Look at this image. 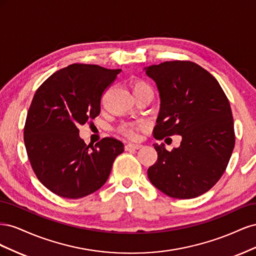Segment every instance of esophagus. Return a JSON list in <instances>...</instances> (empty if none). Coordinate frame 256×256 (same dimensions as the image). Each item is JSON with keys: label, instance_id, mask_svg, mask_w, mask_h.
Wrapping results in <instances>:
<instances>
[{"label": "esophagus", "instance_id": "obj_1", "mask_svg": "<svg viewBox=\"0 0 256 256\" xmlns=\"http://www.w3.org/2000/svg\"><path fill=\"white\" fill-rule=\"evenodd\" d=\"M142 145L141 144H134V143H128L126 146H125V150H138L141 148Z\"/></svg>", "mask_w": 256, "mask_h": 256}]
</instances>
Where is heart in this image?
<instances>
[{
	"instance_id": "1",
	"label": "heart",
	"mask_w": 256,
	"mask_h": 256,
	"mask_svg": "<svg viewBox=\"0 0 256 256\" xmlns=\"http://www.w3.org/2000/svg\"><path fill=\"white\" fill-rule=\"evenodd\" d=\"M130 88L134 98L144 95L146 92H152V88L148 84L141 79H134L130 82ZM146 127L144 122H124L120 126L118 132L128 138H136L138 136V132Z\"/></svg>"
}]
</instances>
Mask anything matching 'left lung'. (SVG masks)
Returning a JSON list of instances; mask_svg holds the SVG:
<instances>
[{
	"mask_svg": "<svg viewBox=\"0 0 256 256\" xmlns=\"http://www.w3.org/2000/svg\"><path fill=\"white\" fill-rule=\"evenodd\" d=\"M145 72L161 102L154 138H182L171 152L154 144L158 159L147 170L150 180L171 198L202 196L218 182L235 146L228 99L214 76L190 60L164 62Z\"/></svg>",
	"mask_w": 256,
	"mask_h": 256,
	"instance_id": "left-lung-1",
	"label": "left lung"
}]
</instances>
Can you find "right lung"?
Segmentation results:
<instances>
[{"label": "right lung", "mask_w": 256, "mask_h": 256, "mask_svg": "<svg viewBox=\"0 0 256 256\" xmlns=\"http://www.w3.org/2000/svg\"><path fill=\"white\" fill-rule=\"evenodd\" d=\"M120 72L72 64L36 90L26 115L24 144L38 180L54 194L80 198L97 191L124 152V144L114 138L92 146L79 136V127L99 115L102 94Z\"/></svg>", "instance_id": "1"}]
</instances>
